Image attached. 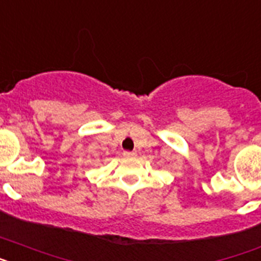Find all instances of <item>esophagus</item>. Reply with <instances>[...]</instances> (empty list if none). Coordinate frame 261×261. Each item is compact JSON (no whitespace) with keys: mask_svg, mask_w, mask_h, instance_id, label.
I'll use <instances>...</instances> for the list:
<instances>
[{"mask_svg":"<svg viewBox=\"0 0 261 261\" xmlns=\"http://www.w3.org/2000/svg\"><path fill=\"white\" fill-rule=\"evenodd\" d=\"M123 155L126 158H135L137 156V152H135V151H124Z\"/></svg>","mask_w":261,"mask_h":261,"instance_id":"obj_1","label":"esophagus"}]
</instances>
